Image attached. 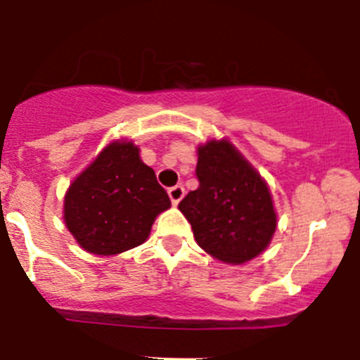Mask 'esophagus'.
Instances as JSON below:
<instances>
[{
	"label": "esophagus",
	"instance_id": "obj_1",
	"mask_svg": "<svg viewBox=\"0 0 360 360\" xmlns=\"http://www.w3.org/2000/svg\"><path fill=\"white\" fill-rule=\"evenodd\" d=\"M169 198L171 202H173V205H178V202L184 198V195H186V189H184V186H174V187H169Z\"/></svg>",
	"mask_w": 360,
	"mask_h": 360
}]
</instances>
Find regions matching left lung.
Listing matches in <instances>:
<instances>
[{"instance_id": "left-lung-1", "label": "left lung", "mask_w": 360, "mask_h": 360, "mask_svg": "<svg viewBox=\"0 0 360 360\" xmlns=\"http://www.w3.org/2000/svg\"><path fill=\"white\" fill-rule=\"evenodd\" d=\"M198 189L178 203L196 243L224 263L241 265L269 247L278 227L262 174L227 139L198 146Z\"/></svg>"}]
</instances>
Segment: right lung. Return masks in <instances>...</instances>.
Returning <instances> with one entry per match:
<instances>
[{
  "instance_id": "right-lung-1",
  "label": "right lung",
  "mask_w": 360,
  "mask_h": 360,
  "mask_svg": "<svg viewBox=\"0 0 360 360\" xmlns=\"http://www.w3.org/2000/svg\"><path fill=\"white\" fill-rule=\"evenodd\" d=\"M169 207L141 149L131 141H115L70 184L63 212L82 249L113 256L144 243L155 218Z\"/></svg>"
}]
</instances>
